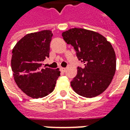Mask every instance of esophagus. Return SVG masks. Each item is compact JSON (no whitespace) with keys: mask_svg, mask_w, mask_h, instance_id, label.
<instances>
[{"mask_svg":"<svg viewBox=\"0 0 130 130\" xmlns=\"http://www.w3.org/2000/svg\"><path fill=\"white\" fill-rule=\"evenodd\" d=\"M60 70V72H65V71H66V68H61Z\"/></svg>","mask_w":130,"mask_h":130,"instance_id":"esophagus-1","label":"esophagus"}]
</instances>
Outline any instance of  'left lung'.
I'll use <instances>...</instances> for the list:
<instances>
[{
    "label": "left lung",
    "mask_w": 130,
    "mask_h": 130,
    "mask_svg": "<svg viewBox=\"0 0 130 130\" xmlns=\"http://www.w3.org/2000/svg\"><path fill=\"white\" fill-rule=\"evenodd\" d=\"M68 44H71L85 68H77V74L71 82V86L78 95L94 98L106 90L113 78L116 58L111 44L97 32L71 28L62 33Z\"/></svg>",
    "instance_id": "left-lung-1"
}]
</instances>
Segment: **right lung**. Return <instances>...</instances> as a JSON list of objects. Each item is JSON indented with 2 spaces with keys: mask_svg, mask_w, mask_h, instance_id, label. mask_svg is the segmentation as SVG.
I'll use <instances>...</instances> for the list:
<instances>
[{
  "mask_svg": "<svg viewBox=\"0 0 130 130\" xmlns=\"http://www.w3.org/2000/svg\"><path fill=\"white\" fill-rule=\"evenodd\" d=\"M53 34L44 30L25 35L12 50L11 67L18 87L26 95L37 99L53 92L59 77V69L42 68V62L49 56Z\"/></svg>",
  "mask_w": 130,
  "mask_h": 130,
  "instance_id": "obj_1",
  "label": "right lung"
}]
</instances>
